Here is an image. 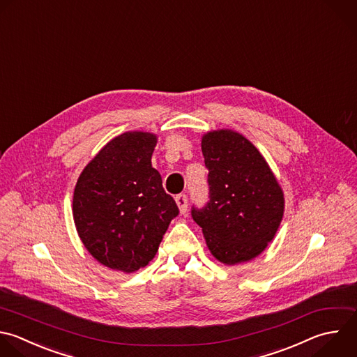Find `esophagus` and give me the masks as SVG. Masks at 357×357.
Instances as JSON below:
<instances>
[{"label":"esophagus","mask_w":357,"mask_h":357,"mask_svg":"<svg viewBox=\"0 0 357 357\" xmlns=\"http://www.w3.org/2000/svg\"><path fill=\"white\" fill-rule=\"evenodd\" d=\"M176 204H177V206H178L180 213H185V212H187L188 204H187V195H185V194H178V195L176 197Z\"/></svg>","instance_id":"esophagus-1"}]
</instances>
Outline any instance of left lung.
Listing matches in <instances>:
<instances>
[{
	"mask_svg": "<svg viewBox=\"0 0 357 357\" xmlns=\"http://www.w3.org/2000/svg\"><path fill=\"white\" fill-rule=\"evenodd\" d=\"M209 170V202L192 219L211 254L225 265L258 257L271 243L284 212L283 190L262 153L243 134L220 128L201 138Z\"/></svg>",
	"mask_w": 357,
	"mask_h": 357,
	"instance_id": "left-lung-1",
	"label": "left lung"
}]
</instances>
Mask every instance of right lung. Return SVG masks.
Instances as JSON below:
<instances>
[{
  "instance_id": "1",
  "label": "right lung",
  "mask_w": 357,
  "mask_h": 357,
  "mask_svg": "<svg viewBox=\"0 0 357 357\" xmlns=\"http://www.w3.org/2000/svg\"><path fill=\"white\" fill-rule=\"evenodd\" d=\"M158 135L127 131L110 139L78 177L73 216L81 241L102 265L131 273L146 266L173 218L174 199L152 167Z\"/></svg>"
}]
</instances>
